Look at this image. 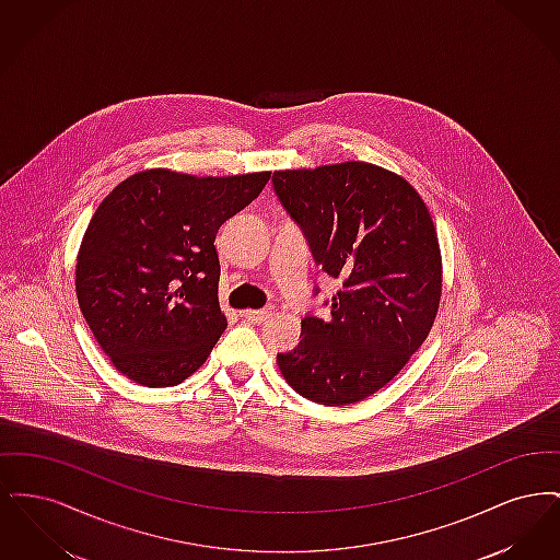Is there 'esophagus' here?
<instances>
[{"label":"esophagus","mask_w":560,"mask_h":560,"mask_svg":"<svg viewBox=\"0 0 560 560\" xmlns=\"http://www.w3.org/2000/svg\"><path fill=\"white\" fill-rule=\"evenodd\" d=\"M243 315V319L249 320V323H265V320L270 319L272 315H275V308L272 306H268V308H260V311H243L241 313Z\"/></svg>","instance_id":"esophagus-1"}]
</instances>
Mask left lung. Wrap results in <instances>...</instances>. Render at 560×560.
<instances>
[{
  "label": "left lung",
  "instance_id": "1",
  "mask_svg": "<svg viewBox=\"0 0 560 560\" xmlns=\"http://www.w3.org/2000/svg\"><path fill=\"white\" fill-rule=\"evenodd\" d=\"M272 183L323 272L342 285L329 317H304L300 345L277 354V365L313 402L368 399L436 319L443 260L432 215L402 176L368 161L277 170Z\"/></svg>",
  "mask_w": 560,
  "mask_h": 560
}]
</instances>
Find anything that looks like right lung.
<instances>
[{
    "mask_svg": "<svg viewBox=\"0 0 560 560\" xmlns=\"http://www.w3.org/2000/svg\"><path fill=\"white\" fill-rule=\"evenodd\" d=\"M270 172H136L92 215L75 262L81 315L115 370L149 388L185 382L226 329L215 233Z\"/></svg>",
    "mask_w": 560,
    "mask_h": 560,
    "instance_id": "1",
    "label": "right lung"
}]
</instances>
